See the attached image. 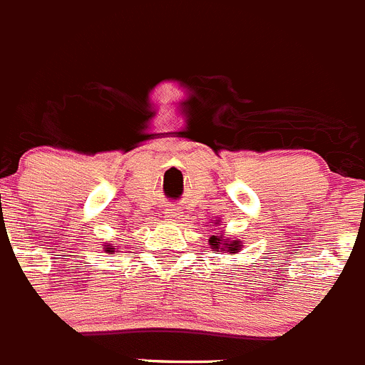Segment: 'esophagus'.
I'll use <instances>...</instances> for the list:
<instances>
[{
	"label": "esophagus",
	"mask_w": 365,
	"mask_h": 365,
	"mask_svg": "<svg viewBox=\"0 0 365 365\" xmlns=\"http://www.w3.org/2000/svg\"><path fill=\"white\" fill-rule=\"evenodd\" d=\"M180 217H182V213H180V209L176 207V205H167L163 211V218L167 222H176L180 220Z\"/></svg>",
	"instance_id": "esophagus-1"
}]
</instances>
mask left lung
I'll return each instance as SVG.
<instances>
[{
    "label": "left lung",
    "instance_id": "obj_1",
    "mask_svg": "<svg viewBox=\"0 0 365 365\" xmlns=\"http://www.w3.org/2000/svg\"><path fill=\"white\" fill-rule=\"evenodd\" d=\"M215 226L220 224V220L213 222ZM209 246L213 252H222L230 253V255H235L242 250V240L240 239H230V237H224V231L222 233H215V235L209 237Z\"/></svg>",
    "mask_w": 365,
    "mask_h": 365
}]
</instances>
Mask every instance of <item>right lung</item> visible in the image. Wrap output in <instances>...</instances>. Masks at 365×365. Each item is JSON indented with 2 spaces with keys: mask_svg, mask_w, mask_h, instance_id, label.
I'll list each match as a JSON object with an SVG mask.
<instances>
[{
  "mask_svg": "<svg viewBox=\"0 0 365 365\" xmlns=\"http://www.w3.org/2000/svg\"><path fill=\"white\" fill-rule=\"evenodd\" d=\"M104 250H106L108 253H113L117 250V246H112V244H108V246H104Z\"/></svg>",
  "mask_w": 365,
  "mask_h": 365,
  "instance_id": "obj_1",
  "label": "right lung"
}]
</instances>
